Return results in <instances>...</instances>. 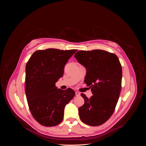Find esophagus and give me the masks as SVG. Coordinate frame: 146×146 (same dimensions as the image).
<instances>
[{"label": "esophagus", "instance_id": "esophagus-1", "mask_svg": "<svg viewBox=\"0 0 146 146\" xmlns=\"http://www.w3.org/2000/svg\"><path fill=\"white\" fill-rule=\"evenodd\" d=\"M75 94H76V96H80V94L79 92H78V91H76V92H75Z\"/></svg>", "mask_w": 146, "mask_h": 146}]
</instances>
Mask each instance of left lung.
<instances>
[{
    "mask_svg": "<svg viewBox=\"0 0 146 146\" xmlns=\"http://www.w3.org/2000/svg\"><path fill=\"white\" fill-rule=\"evenodd\" d=\"M86 68L85 83L93 95L81 94L85 104L79 108L81 121L90 126L103 124L113 114L121 89L122 67L113 53L102 50L79 51L74 55Z\"/></svg>",
    "mask_w": 146,
    "mask_h": 146,
    "instance_id": "1",
    "label": "left lung"
}]
</instances>
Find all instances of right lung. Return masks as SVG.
Returning a JSON list of instances; mask_svg holds the SVG:
<instances>
[{"mask_svg": "<svg viewBox=\"0 0 146 146\" xmlns=\"http://www.w3.org/2000/svg\"><path fill=\"white\" fill-rule=\"evenodd\" d=\"M77 50L48 48L35 51L26 64L25 94L29 110L41 125L52 127L63 121L65 106L75 92L61 90L56 83L62 77L68 59Z\"/></svg>", "mask_w": 146, "mask_h": 146, "instance_id": "1", "label": "right lung"}]
</instances>
